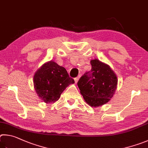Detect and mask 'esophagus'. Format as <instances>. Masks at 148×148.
<instances>
[{
  "label": "esophagus",
  "mask_w": 148,
  "mask_h": 148,
  "mask_svg": "<svg viewBox=\"0 0 148 148\" xmlns=\"http://www.w3.org/2000/svg\"><path fill=\"white\" fill-rule=\"evenodd\" d=\"M80 77H81V75H79V77H76V78L74 79L75 82V83H77V82H78L79 79V78H80Z\"/></svg>",
  "instance_id": "34e87169"
}]
</instances>
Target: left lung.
Wrapping results in <instances>:
<instances>
[{
	"mask_svg": "<svg viewBox=\"0 0 148 148\" xmlns=\"http://www.w3.org/2000/svg\"><path fill=\"white\" fill-rule=\"evenodd\" d=\"M92 69L77 82L85 101L93 107L108 103L117 88L116 75L108 65L97 59L90 61Z\"/></svg>",
	"mask_w": 148,
	"mask_h": 148,
	"instance_id": "left-lung-1",
	"label": "left lung"
}]
</instances>
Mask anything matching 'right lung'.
<instances>
[{
    "mask_svg": "<svg viewBox=\"0 0 148 148\" xmlns=\"http://www.w3.org/2000/svg\"><path fill=\"white\" fill-rule=\"evenodd\" d=\"M33 79L36 94L46 103L58 101L64 90L75 83L66 69L52 60L42 65L35 73Z\"/></svg>",
    "mask_w": 148,
    "mask_h": 148,
    "instance_id": "obj_1",
    "label": "right lung"
}]
</instances>
